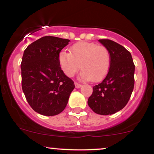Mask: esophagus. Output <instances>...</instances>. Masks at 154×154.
Instances as JSON below:
<instances>
[{"instance_id": "1", "label": "esophagus", "mask_w": 154, "mask_h": 154, "mask_svg": "<svg viewBox=\"0 0 154 154\" xmlns=\"http://www.w3.org/2000/svg\"><path fill=\"white\" fill-rule=\"evenodd\" d=\"M75 88H80L81 87V83H77V82H75Z\"/></svg>"}]
</instances>
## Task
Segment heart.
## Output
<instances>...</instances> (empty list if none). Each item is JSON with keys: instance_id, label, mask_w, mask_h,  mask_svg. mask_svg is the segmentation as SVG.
<instances>
[{"instance_id": "obj_1", "label": "heart", "mask_w": 154, "mask_h": 154, "mask_svg": "<svg viewBox=\"0 0 154 154\" xmlns=\"http://www.w3.org/2000/svg\"><path fill=\"white\" fill-rule=\"evenodd\" d=\"M59 62L67 76L72 77L81 66V77L97 82L104 79L111 64L109 50L104 45L88 42H79L71 48V52L62 51Z\"/></svg>"}]
</instances>
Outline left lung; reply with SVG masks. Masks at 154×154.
<instances>
[{"label":"left lung","instance_id":"8db88e82","mask_svg":"<svg viewBox=\"0 0 154 154\" xmlns=\"http://www.w3.org/2000/svg\"><path fill=\"white\" fill-rule=\"evenodd\" d=\"M99 41L107 48L111 57L109 72L100 83L94 85L88 104L94 113L111 115L128 104L134 85V64L130 52L109 39Z\"/></svg>","mask_w":154,"mask_h":154}]
</instances>
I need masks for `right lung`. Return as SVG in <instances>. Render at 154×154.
Listing matches in <instances>:
<instances>
[{
    "label": "right lung",
    "mask_w": 154,
    "mask_h": 154,
    "mask_svg": "<svg viewBox=\"0 0 154 154\" xmlns=\"http://www.w3.org/2000/svg\"><path fill=\"white\" fill-rule=\"evenodd\" d=\"M69 41L47 35L31 43L24 52L22 90L31 108L41 115L52 116L64 111L75 88L59 62L61 50Z\"/></svg>",
    "instance_id": "obj_1"
}]
</instances>
